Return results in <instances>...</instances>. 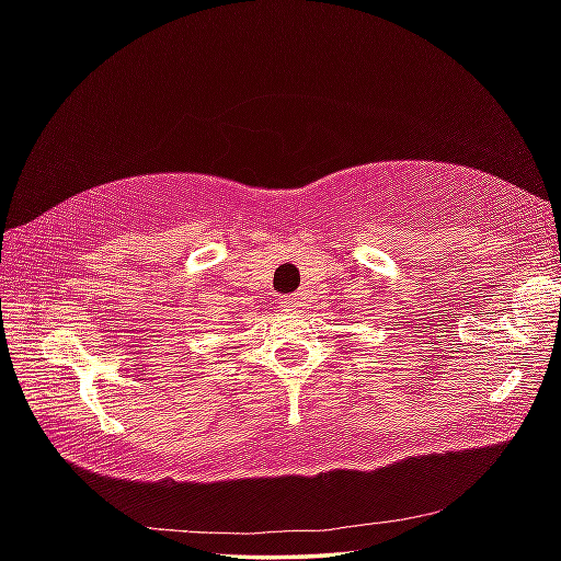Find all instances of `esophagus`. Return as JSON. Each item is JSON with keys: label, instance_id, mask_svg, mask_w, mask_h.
Masks as SVG:
<instances>
[{"label": "esophagus", "instance_id": "1", "mask_svg": "<svg viewBox=\"0 0 561 561\" xmlns=\"http://www.w3.org/2000/svg\"><path fill=\"white\" fill-rule=\"evenodd\" d=\"M278 304H280V309H285V311H295V309L301 307V297L290 295V297H283Z\"/></svg>", "mask_w": 561, "mask_h": 561}]
</instances>
